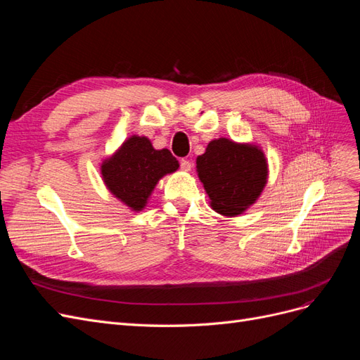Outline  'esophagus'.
<instances>
[{
	"mask_svg": "<svg viewBox=\"0 0 360 360\" xmlns=\"http://www.w3.org/2000/svg\"><path fill=\"white\" fill-rule=\"evenodd\" d=\"M180 168L183 169V171H191V168H192V163L189 162V160H186V159H181L180 160Z\"/></svg>",
	"mask_w": 360,
	"mask_h": 360,
	"instance_id": "1",
	"label": "esophagus"
}]
</instances>
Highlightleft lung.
Segmentation results:
<instances>
[{
  "instance_id": "8db88e82",
  "label": "left lung",
  "mask_w": 360,
  "mask_h": 360,
  "mask_svg": "<svg viewBox=\"0 0 360 360\" xmlns=\"http://www.w3.org/2000/svg\"><path fill=\"white\" fill-rule=\"evenodd\" d=\"M197 171L212 209L236 216L252 205L267 181L264 153L255 146L219 138L197 158Z\"/></svg>"
}]
</instances>
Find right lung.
<instances>
[{
    "label": "right lung",
    "instance_id": "1",
    "mask_svg": "<svg viewBox=\"0 0 360 360\" xmlns=\"http://www.w3.org/2000/svg\"><path fill=\"white\" fill-rule=\"evenodd\" d=\"M179 160L168 148L156 150L146 136H130L102 163L103 181L132 210H143L159 179L177 171Z\"/></svg>",
    "mask_w": 360,
    "mask_h": 360
}]
</instances>
